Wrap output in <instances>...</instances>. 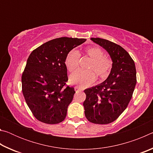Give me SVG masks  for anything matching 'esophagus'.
Returning <instances> with one entry per match:
<instances>
[{
    "instance_id": "34e87169",
    "label": "esophagus",
    "mask_w": 153,
    "mask_h": 153,
    "mask_svg": "<svg viewBox=\"0 0 153 153\" xmlns=\"http://www.w3.org/2000/svg\"><path fill=\"white\" fill-rule=\"evenodd\" d=\"M74 88H75V90H76V91H81V90H82V89L80 88H79L78 86H75Z\"/></svg>"
}]
</instances>
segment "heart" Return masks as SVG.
I'll use <instances>...</instances> for the list:
<instances>
[{"label":"heart","instance_id":"b5f03b06","mask_svg":"<svg viewBox=\"0 0 153 153\" xmlns=\"http://www.w3.org/2000/svg\"><path fill=\"white\" fill-rule=\"evenodd\" d=\"M86 53L92 60L88 69L94 71L100 79L107 78L112 68V60L105 56L104 52L98 47L88 48ZM79 58V53L76 49H72L69 52L65 60V65L69 71L72 72L78 68ZM94 71L77 70L71 75L69 81L72 84L79 87H88L95 82L96 75Z\"/></svg>","mask_w":153,"mask_h":153}]
</instances>
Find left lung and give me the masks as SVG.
Returning <instances> with one entry per match:
<instances>
[{"mask_svg": "<svg viewBox=\"0 0 153 153\" xmlns=\"http://www.w3.org/2000/svg\"><path fill=\"white\" fill-rule=\"evenodd\" d=\"M90 40L107 51L113 66L104 82L84 90L85 116L91 123L108 124L117 120L132 97L136 84V66L121 46L100 38Z\"/></svg>", "mask_w": 153, "mask_h": 153, "instance_id": "left-lung-1", "label": "left lung"}]
</instances>
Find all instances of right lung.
Here are the masks:
<instances>
[{"label": "right lung", "mask_w": 153, "mask_h": 153, "mask_svg": "<svg viewBox=\"0 0 153 153\" xmlns=\"http://www.w3.org/2000/svg\"><path fill=\"white\" fill-rule=\"evenodd\" d=\"M84 38L62 37L43 44L28 57L22 77V92L28 107L41 122L56 124L66 117L76 92L65 86L67 55L86 42Z\"/></svg>", "instance_id": "right-lung-1"}]
</instances>
